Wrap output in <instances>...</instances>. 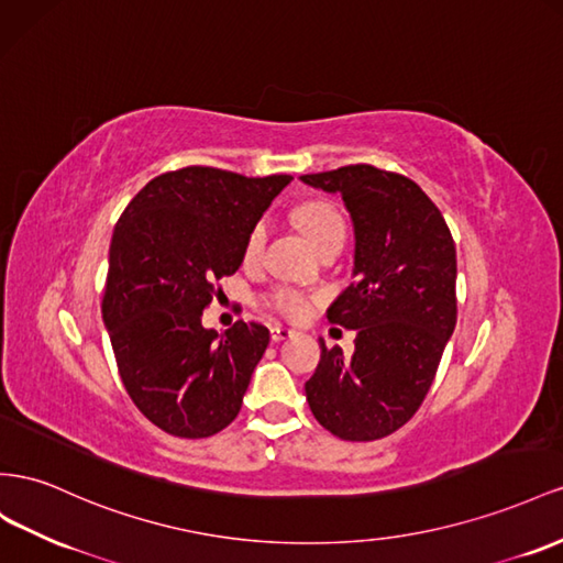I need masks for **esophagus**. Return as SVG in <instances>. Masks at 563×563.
Listing matches in <instances>:
<instances>
[{
  "label": "esophagus",
  "instance_id": "esophagus-1",
  "mask_svg": "<svg viewBox=\"0 0 563 563\" xmlns=\"http://www.w3.org/2000/svg\"><path fill=\"white\" fill-rule=\"evenodd\" d=\"M269 336H272V341L279 343V341L296 336V331L288 329V327H282V324H275V327H269Z\"/></svg>",
  "mask_w": 563,
  "mask_h": 563
}]
</instances>
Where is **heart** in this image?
<instances>
[{
	"label": "heart",
	"mask_w": 563,
	"mask_h": 563,
	"mask_svg": "<svg viewBox=\"0 0 563 563\" xmlns=\"http://www.w3.org/2000/svg\"><path fill=\"white\" fill-rule=\"evenodd\" d=\"M296 218L302 227V232L312 239V244L317 249L333 236H345V220L341 216V210L329 201L302 203L296 210ZM265 239H267V227H265V222H257L246 239V261H253V257L261 255V251L265 246ZM267 306L284 317L296 319V317H302L308 312L310 298L294 286H277L275 291L267 296Z\"/></svg>",
	"instance_id": "obj_1"
}]
</instances>
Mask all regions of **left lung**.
<instances>
[{"mask_svg":"<svg viewBox=\"0 0 563 563\" xmlns=\"http://www.w3.org/2000/svg\"><path fill=\"white\" fill-rule=\"evenodd\" d=\"M300 179L341 194L355 230V279L327 310L331 324L357 331L355 353L319 341L308 402L341 440H378L415 417L457 324L454 241L405 175L360 163Z\"/></svg>","mask_w":563,"mask_h":563,"instance_id":"1","label":"left lung"}]
</instances>
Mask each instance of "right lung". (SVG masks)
Returning a JSON list of instances; mask_svg holds the SVG:
<instances>
[{
  "label": "right lung",
  "instance_id": "right-lung-1",
  "mask_svg": "<svg viewBox=\"0 0 563 563\" xmlns=\"http://www.w3.org/2000/svg\"><path fill=\"white\" fill-rule=\"evenodd\" d=\"M291 179L189 165L151 179L115 224L101 317L132 402L165 433L208 438L239 415L269 331L239 319L218 333L201 317Z\"/></svg>",
  "mask_w": 563,
  "mask_h": 563
}]
</instances>
